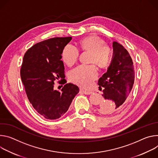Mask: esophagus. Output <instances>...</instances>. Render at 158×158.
<instances>
[{
    "label": "esophagus",
    "mask_w": 158,
    "mask_h": 158,
    "mask_svg": "<svg viewBox=\"0 0 158 158\" xmlns=\"http://www.w3.org/2000/svg\"><path fill=\"white\" fill-rule=\"evenodd\" d=\"M80 92H82L83 94H86V95H90L92 94V92H90V91H86V90H80Z\"/></svg>",
    "instance_id": "1"
}]
</instances>
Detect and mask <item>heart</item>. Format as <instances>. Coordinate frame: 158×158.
<instances>
[{
  "instance_id": "b5f03b06",
  "label": "heart",
  "mask_w": 158,
  "mask_h": 158,
  "mask_svg": "<svg viewBox=\"0 0 158 158\" xmlns=\"http://www.w3.org/2000/svg\"><path fill=\"white\" fill-rule=\"evenodd\" d=\"M81 49L90 52L89 63H95L101 68L108 67L112 61V50L111 47L104 44V41L92 35L83 39L80 43ZM80 55L78 49L72 45H66L62 51V58L68 66L73 65ZM98 77V70L94 64H81L74 68L69 73V78L74 83L88 89L92 86Z\"/></svg>"
}]
</instances>
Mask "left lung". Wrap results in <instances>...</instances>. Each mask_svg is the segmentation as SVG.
Here are the masks:
<instances>
[{
	"label": "left lung",
	"mask_w": 158,
	"mask_h": 158,
	"mask_svg": "<svg viewBox=\"0 0 158 158\" xmlns=\"http://www.w3.org/2000/svg\"><path fill=\"white\" fill-rule=\"evenodd\" d=\"M113 48L112 61L98 81L103 98L97 108L103 114L117 112L123 108L135 78L133 61L127 50L117 42L113 43Z\"/></svg>",
	"instance_id": "8db88e82"
}]
</instances>
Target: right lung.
<instances>
[{
	"mask_svg": "<svg viewBox=\"0 0 158 158\" xmlns=\"http://www.w3.org/2000/svg\"><path fill=\"white\" fill-rule=\"evenodd\" d=\"M72 37H56L36 43L23 58L21 77L27 98L36 111L47 119H57L68 110L78 93L77 85L65 78L61 54ZM64 85L61 91L54 90L56 81Z\"/></svg>",
	"mask_w": 158,
	"mask_h": 158,
	"instance_id": "right-lung-1",
	"label": "right lung"
}]
</instances>
